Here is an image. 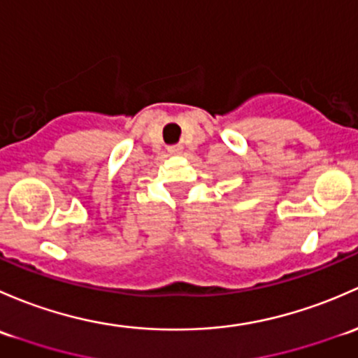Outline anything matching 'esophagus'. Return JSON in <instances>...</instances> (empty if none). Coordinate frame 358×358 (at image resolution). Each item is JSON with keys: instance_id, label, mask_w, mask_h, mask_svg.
<instances>
[{"instance_id": "1", "label": "esophagus", "mask_w": 358, "mask_h": 358, "mask_svg": "<svg viewBox=\"0 0 358 358\" xmlns=\"http://www.w3.org/2000/svg\"><path fill=\"white\" fill-rule=\"evenodd\" d=\"M167 152L171 155H179L180 152H182V146H180V145H171L167 148Z\"/></svg>"}]
</instances>
